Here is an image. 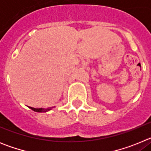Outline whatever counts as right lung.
Wrapping results in <instances>:
<instances>
[{
	"mask_svg": "<svg viewBox=\"0 0 151 151\" xmlns=\"http://www.w3.org/2000/svg\"><path fill=\"white\" fill-rule=\"evenodd\" d=\"M29 108L30 109H32V110H34V111L35 112H47V111H48V110H50V109H42V108H34V107H31V106H29Z\"/></svg>",
	"mask_w": 151,
	"mask_h": 151,
	"instance_id": "1",
	"label": "right lung"
}]
</instances>
